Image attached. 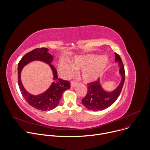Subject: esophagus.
Segmentation results:
<instances>
[{
    "instance_id": "obj_1",
    "label": "esophagus",
    "mask_w": 150,
    "mask_h": 150,
    "mask_svg": "<svg viewBox=\"0 0 150 150\" xmlns=\"http://www.w3.org/2000/svg\"><path fill=\"white\" fill-rule=\"evenodd\" d=\"M76 82H75V81H72L71 83V88H74L76 86Z\"/></svg>"
}]
</instances>
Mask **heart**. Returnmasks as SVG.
<instances>
[{
    "instance_id": "heart-1",
    "label": "heart",
    "mask_w": 150,
    "mask_h": 150,
    "mask_svg": "<svg viewBox=\"0 0 150 150\" xmlns=\"http://www.w3.org/2000/svg\"><path fill=\"white\" fill-rule=\"evenodd\" d=\"M69 63L62 60L60 63L59 69L67 76L73 74L76 69H81V75L86 83L96 81L104 72L109 65V59L101 55L76 56Z\"/></svg>"
}]
</instances>
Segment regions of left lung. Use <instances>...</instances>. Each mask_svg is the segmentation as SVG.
Returning a JSON list of instances; mask_svg holds the SVG:
<instances>
[{"instance_id":"1","label":"left lung","mask_w":150,"mask_h":150,"mask_svg":"<svg viewBox=\"0 0 150 150\" xmlns=\"http://www.w3.org/2000/svg\"><path fill=\"white\" fill-rule=\"evenodd\" d=\"M115 54V62L119 67V74L121 77L117 87L112 91H107L102 87L100 79L96 82L88 83V92L82 100V104L88 110L92 111L103 110L113 104L119 97L123 86L125 73L123 64L119 54Z\"/></svg>"}]
</instances>
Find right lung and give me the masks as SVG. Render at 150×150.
<instances>
[{
	"mask_svg": "<svg viewBox=\"0 0 150 150\" xmlns=\"http://www.w3.org/2000/svg\"><path fill=\"white\" fill-rule=\"evenodd\" d=\"M49 49L38 48L34 49L25 54L21 59L18 67V82L23 97L33 108L42 111H49L58 105L64 91L70 88V82L58 78L57 71L52 65L53 56L49 53ZM34 61H41L50 67L53 73V82L49 88L40 95H34L28 93L24 88L21 81V72L23 68L28 63Z\"/></svg>",
	"mask_w": 150,
	"mask_h": 150,
	"instance_id": "add662e5",
	"label": "right lung"
}]
</instances>
